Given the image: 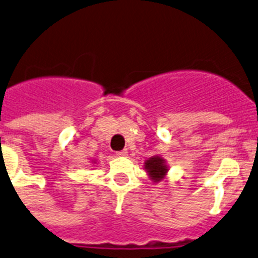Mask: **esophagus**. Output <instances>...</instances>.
I'll return each instance as SVG.
<instances>
[{"instance_id": "1", "label": "esophagus", "mask_w": 258, "mask_h": 258, "mask_svg": "<svg viewBox=\"0 0 258 258\" xmlns=\"http://www.w3.org/2000/svg\"><path fill=\"white\" fill-rule=\"evenodd\" d=\"M115 154H117L118 156H126V155H128V150H126V149H124V150L117 151Z\"/></svg>"}]
</instances>
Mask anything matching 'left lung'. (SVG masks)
Returning <instances> with one entry per match:
<instances>
[{
    "instance_id": "left-lung-1",
    "label": "left lung",
    "mask_w": 258,
    "mask_h": 258,
    "mask_svg": "<svg viewBox=\"0 0 258 258\" xmlns=\"http://www.w3.org/2000/svg\"><path fill=\"white\" fill-rule=\"evenodd\" d=\"M145 168L148 170L149 174L154 181H160L165 173L167 172L165 163L161 157H151L145 162Z\"/></svg>"
}]
</instances>
